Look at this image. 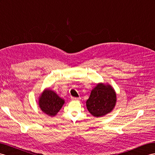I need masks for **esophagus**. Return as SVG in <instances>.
<instances>
[{
  "label": "esophagus",
  "mask_w": 155,
  "mask_h": 155,
  "mask_svg": "<svg viewBox=\"0 0 155 155\" xmlns=\"http://www.w3.org/2000/svg\"><path fill=\"white\" fill-rule=\"evenodd\" d=\"M71 99H72L73 100H78L80 97H71Z\"/></svg>",
  "instance_id": "obj_1"
}]
</instances>
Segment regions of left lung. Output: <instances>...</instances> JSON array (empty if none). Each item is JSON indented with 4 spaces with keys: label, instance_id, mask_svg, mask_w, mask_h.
Returning <instances> with one entry per match:
<instances>
[{
    "label": "left lung",
    "instance_id": "1",
    "mask_svg": "<svg viewBox=\"0 0 155 155\" xmlns=\"http://www.w3.org/2000/svg\"><path fill=\"white\" fill-rule=\"evenodd\" d=\"M116 102L117 94L112 86L99 83L91 92L86 107L94 117H100L111 112Z\"/></svg>",
    "mask_w": 155,
    "mask_h": 155
}]
</instances>
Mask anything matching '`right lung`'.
Wrapping results in <instances>:
<instances>
[{"label":"right lung","instance_id":"add662e5","mask_svg":"<svg viewBox=\"0 0 155 155\" xmlns=\"http://www.w3.org/2000/svg\"><path fill=\"white\" fill-rule=\"evenodd\" d=\"M64 103V100L59 97L56 93L50 89L44 90L38 100V105L42 111L50 117L55 116Z\"/></svg>","mask_w":155,"mask_h":155}]
</instances>
